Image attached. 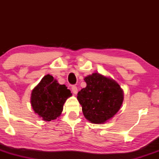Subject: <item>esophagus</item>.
<instances>
[{"label":"esophagus","instance_id":"1","mask_svg":"<svg viewBox=\"0 0 159 159\" xmlns=\"http://www.w3.org/2000/svg\"><path fill=\"white\" fill-rule=\"evenodd\" d=\"M72 93H73L75 95L77 94L78 93V88H77V87H76V86H72Z\"/></svg>","mask_w":159,"mask_h":159}]
</instances>
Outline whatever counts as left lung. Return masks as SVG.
Masks as SVG:
<instances>
[{"mask_svg": "<svg viewBox=\"0 0 159 159\" xmlns=\"http://www.w3.org/2000/svg\"><path fill=\"white\" fill-rule=\"evenodd\" d=\"M84 80L87 87L80 90L77 96L84 116L91 123H106L123 105V89L113 78L98 72L86 76Z\"/></svg>", "mask_w": 159, "mask_h": 159, "instance_id": "left-lung-1", "label": "left lung"}]
</instances>
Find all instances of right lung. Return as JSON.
<instances>
[{
  "instance_id": "add662e5",
  "label": "right lung",
  "mask_w": 159,
  "mask_h": 159,
  "mask_svg": "<svg viewBox=\"0 0 159 159\" xmlns=\"http://www.w3.org/2000/svg\"><path fill=\"white\" fill-rule=\"evenodd\" d=\"M72 95L66 85L60 84L53 76L46 75L33 89L30 103L34 112L49 122L61 116L63 105Z\"/></svg>"
}]
</instances>
